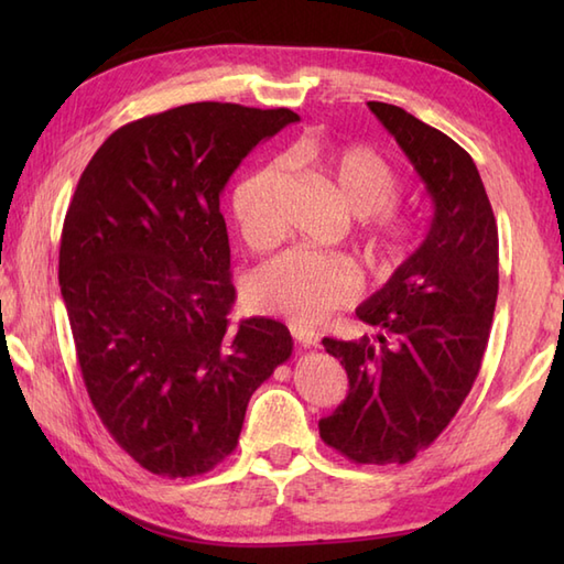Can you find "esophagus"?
<instances>
[{"label": "esophagus", "instance_id": "esophagus-1", "mask_svg": "<svg viewBox=\"0 0 564 564\" xmlns=\"http://www.w3.org/2000/svg\"><path fill=\"white\" fill-rule=\"evenodd\" d=\"M293 332V339H295V344L297 346H315L317 344V334L315 332H310V329H303V327H293L291 329Z\"/></svg>", "mask_w": 564, "mask_h": 564}]
</instances>
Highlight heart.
I'll return each instance as SVG.
<instances>
[{"label":"heart","instance_id":"b5f03b06","mask_svg":"<svg viewBox=\"0 0 564 564\" xmlns=\"http://www.w3.org/2000/svg\"><path fill=\"white\" fill-rule=\"evenodd\" d=\"M295 162H313L325 174L346 208L361 215L366 235L380 267L392 269L412 254L422 227L410 213L392 206L402 194V176L394 166L364 145L322 150L301 142L289 154ZM289 170L283 162H267L249 172L232 194L237 230L251 249H269L283 237ZM361 279L349 259L291 249L263 263L247 283V303L257 313L313 327L349 305Z\"/></svg>","mask_w":564,"mask_h":564}]
</instances>
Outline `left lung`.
I'll use <instances>...</instances> for the list:
<instances>
[{
	"mask_svg": "<svg viewBox=\"0 0 564 564\" xmlns=\"http://www.w3.org/2000/svg\"><path fill=\"white\" fill-rule=\"evenodd\" d=\"M434 198L426 239L356 310L373 337H325L349 394L319 419L329 448L358 465H404L429 448L480 373L499 291V235L480 172L458 142L400 106L368 101Z\"/></svg>",
	"mask_w": 564,
	"mask_h": 564,
	"instance_id": "8db88e82",
	"label": "left lung"
}]
</instances>
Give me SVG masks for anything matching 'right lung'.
I'll use <instances>...</instances> for the list:
<instances>
[{
	"instance_id": "right-lung-1",
	"label": "right lung",
	"mask_w": 564,
	"mask_h": 564,
	"mask_svg": "<svg viewBox=\"0 0 564 564\" xmlns=\"http://www.w3.org/2000/svg\"><path fill=\"white\" fill-rule=\"evenodd\" d=\"M291 109L200 101L118 128L82 172L59 291L84 388L130 458L162 477L237 448L249 398L293 354L285 325L230 319L227 178Z\"/></svg>"
}]
</instances>
